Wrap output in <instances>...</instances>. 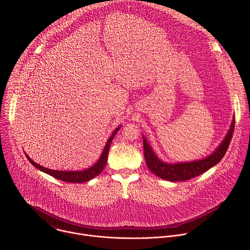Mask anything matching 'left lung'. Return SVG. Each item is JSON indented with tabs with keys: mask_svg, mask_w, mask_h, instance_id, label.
Segmentation results:
<instances>
[{
	"mask_svg": "<svg viewBox=\"0 0 250 250\" xmlns=\"http://www.w3.org/2000/svg\"><path fill=\"white\" fill-rule=\"evenodd\" d=\"M233 130L234 121L231 123L230 129L229 130L225 140L222 142V145L208 157L198 161L178 164H167L159 160L146 142V139L144 138V152L146 165L153 174L161 178V179L171 182L190 180L192 178L205 173L207 170L211 168L213 165L218 164L222 160L229 146Z\"/></svg>",
	"mask_w": 250,
	"mask_h": 250,
	"instance_id": "obj_1",
	"label": "left lung"
}]
</instances>
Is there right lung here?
<instances>
[{"label":"right lung","instance_id":"1","mask_svg":"<svg viewBox=\"0 0 250 250\" xmlns=\"http://www.w3.org/2000/svg\"><path fill=\"white\" fill-rule=\"evenodd\" d=\"M119 128H120V126L114 131L112 136L109 138L108 142H106V145L104 148V151H103L99 161L96 164H94L91 168H88L84 171H57V170H51V169H47L45 167H42V166L37 164L34 161H32L27 155H26V157H27L28 161L34 167H37L38 169H40L41 171H42L44 173L49 174L50 176L56 178V179H58V180L68 182V183H84V182H87V181L93 179V178L98 176L104 170V168L106 164V160H108V154H109V149H110V146H111V144H112V140H113L115 134L117 133V131L119 130Z\"/></svg>","mask_w":250,"mask_h":250}]
</instances>
